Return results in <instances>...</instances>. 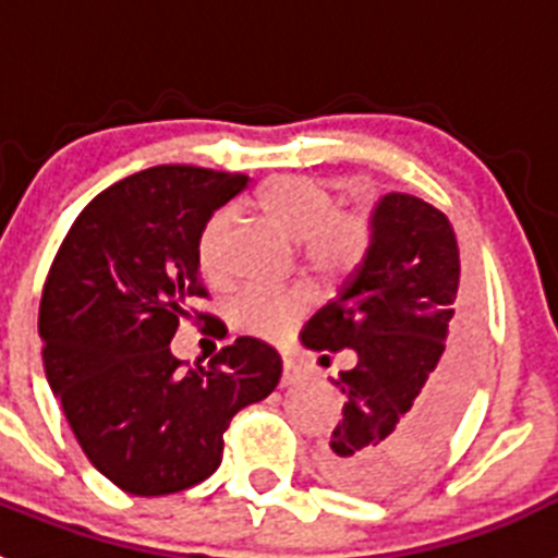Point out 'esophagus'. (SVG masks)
Masks as SVG:
<instances>
[{
	"instance_id": "1",
	"label": "esophagus",
	"mask_w": 558,
	"mask_h": 558,
	"mask_svg": "<svg viewBox=\"0 0 558 558\" xmlns=\"http://www.w3.org/2000/svg\"><path fill=\"white\" fill-rule=\"evenodd\" d=\"M302 379V368L295 366V363H290V360H284V372H282V388H290L295 386Z\"/></svg>"
}]
</instances>
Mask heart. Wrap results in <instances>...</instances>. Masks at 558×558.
<instances>
[{"mask_svg": "<svg viewBox=\"0 0 558 558\" xmlns=\"http://www.w3.org/2000/svg\"><path fill=\"white\" fill-rule=\"evenodd\" d=\"M256 209L288 240L302 243L304 259L318 274H343L360 259L368 243V220L354 211H338L332 186L307 175H279L256 195ZM231 211H215L198 236V265L209 282L229 279L226 240ZM307 310L304 295L251 290L234 304V318L243 329L263 338H279Z\"/></svg>", "mask_w": 558, "mask_h": 558, "instance_id": "1", "label": "heart"}]
</instances>
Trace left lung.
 Wrapping results in <instances>:
<instances>
[{"label":"left lung","instance_id":"8db88e82","mask_svg":"<svg viewBox=\"0 0 558 558\" xmlns=\"http://www.w3.org/2000/svg\"><path fill=\"white\" fill-rule=\"evenodd\" d=\"M302 343L357 357L332 379L347 402L322 450L324 477L363 497L413 481L456 430L481 343V310L461 288L445 211L405 192L383 195L363 259L304 324Z\"/></svg>","mask_w":558,"mask_h":558}]
</instances>
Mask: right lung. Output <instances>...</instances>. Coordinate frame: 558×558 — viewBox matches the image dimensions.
<instances>
[{"label":"right lung","instance_id":"1","mask_svg":"<svg viewBox=\"0 0 558 558\" xmlns=\"http://www.w3.org/2000/svg\"><path fill=\"white\" fill-rule=\"evenodd\" d=\"M245 184L186 165L133 172L77 215L49 268L38 310L49 388L88 461L128 495L206 481L231 416L279 386L282 357L256 338L190 372L170 352L206 293L201 229Z\"/></svg>","mask_w":558,"mask_h":558}]
</instances>
